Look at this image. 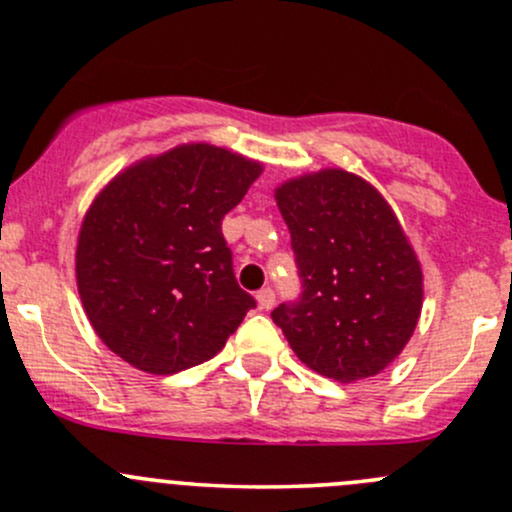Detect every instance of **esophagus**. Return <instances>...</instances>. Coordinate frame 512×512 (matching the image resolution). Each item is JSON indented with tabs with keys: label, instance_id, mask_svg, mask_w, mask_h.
Returning a JSON list of instances; mask_svg holds the SVG:
<instances>
[{
	"label": "esophagus",
	"instance_id": "obj_1",
	"mask_svg": "<svg viewBox=\"0 0 512 512\" xmlns=\"http://www.w3.org/2000/svg\"><path fill=\"white\" fill-rule=\"evenodd\" d=\"M257 303H260V308H265V311H269V308L274 306V291L269 289H262V291H257Z\"/></svg>",
	"mask_w": 512,
	"mask_h": 512
}]
</instances>
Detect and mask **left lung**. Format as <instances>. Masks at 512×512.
Here are the masks:
<instances>
[{
  "label": "left lung",
  "mask_w": 512,
  "mask_h": 512,
  "mask_svg": "<svg viewBox=\"0 0 512 512\" xmlns=\"http://www.w3.org/2000/svg\"><path fill=\"white\" fill-rule=\"evenodd\" d=\"M274 199L303 286L272 311L291 350L340 384L384 372L423 308V269L389 201L338 167L286 179Z\"/></svg>",
  "instance_id": "8db88e82"
}]
</instances>
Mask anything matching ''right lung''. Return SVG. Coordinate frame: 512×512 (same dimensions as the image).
I'll return each mask as SVG.
<instances>
[{
  "label": "right lung",
  "instance_id": "obj_1",
  "mask_svg": "<svg viewBox=\"0 0 512 512\" xmlns=\"http://www.w3.org/2000/svg\"><path fill=\"white\" fill-rule=\"evenodd\" d=\"M262 162L184 143L116 174L92 201L75 252L94 333L123 362L177 374L223 350L255 306L235 282L221 221Z\"/></svg>",
  "mask_w": 512,
  "mask_h": 512
}]
</instances>
